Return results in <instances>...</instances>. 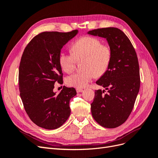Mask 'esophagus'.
Masks as SVG:
<instances>
[{"instance_id":"esophagus-1","label":"esophagus","mask_w":158,"mask_h":158,"mask_svg":"<svg viewBox=\"0 0 158 158\" xmlns=\"http://www.w3.org/2000/svg\"><path fill=\"white\" fill-rule=\"evenodd\" d=\"M76 92H77L78 93H79V92H82V91H83V89H82V88H76Z\"/></svg>"}]
</instances>
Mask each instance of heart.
I'll return each mask as SVG.
<instances>
[{
	"label": "heart",
	"instance_id": "1",
	"mask_svg": "<svg viewBox=\"0 0 158 158\" xmlns=\"http://www.w3.org/2000/svg\"><path fill=\"white\" fill-rule=\"evenodd\" d=\"M70 52L62 51L59 56L60 68L65 73H70L78 60L84 59V71L72 74L66 78L69 86L84 88L95 76H102L106 73L111 64L113 51L111 46L102 44L99 38L85 35L79 38L71 46Z\"/></svg>",
	"mask_w": 158,
	"mask_h": 158
}]
</instances>
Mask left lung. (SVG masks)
Segmentation results:
<instances>
[{
    "mask_svg": "<svg viewBox=\"0 0 158 158\" xmlns=\"http://www.w3.org/2000/svg\"><path fill=\"white\" fill-rule=\"evenodd\" d=\"M88 34L106 38L113 55L107 71L96 84L107 90L95 91L91 111L99 125L109 128L118 127L130 115L139 92L140 77L136 52L130 40L117 27H103Z\"/></svg>",
    "mask_w": 158,
    "mask_h": 158,
    "instance_id": "obj_1",
    "label": "left lung"
}]
</instances>
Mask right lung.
I'll list each match as a JSON object with an SVG mask.
<instances>
[{
    "label": "right lung",
    "instance_id": "add662e5",
    "mask_svg": "<svg viewBox=\"0 0 158 158\" xmlns=\"http://www.w3.org/2000/svg\"><path fill=\"white\" fill-rule=\"evenodd\" d=\"M78 33L44 31L27 45L19 66L20 95L28 117L38 127L58 128L70 114L69 102L76 95L74 88L64 87L56 95V82H63L59 63L61 49Z\"/></svg>",
    "mask_w": 158,
    "mask_h": 158
}]
</instances>
